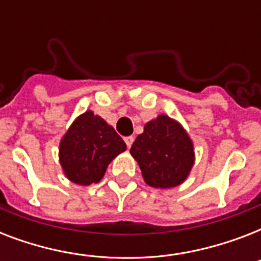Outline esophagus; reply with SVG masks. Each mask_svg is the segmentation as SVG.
Masks as SVG:
<instances>
[{
  "label": "esophagus",
  "instance_id": "34e87169",
  "mask_svg": "<svg viewBox=\"0 0 261 261\" xmlns=\"http://www.w3.org/2000/svg\"><path fill=\"white\" fill-rule=\"evenodd\" d=\"M124 142H126L127 147L130 149L131 145H133V142H134V137H126V138H124Z\"/></svg>",
  "mask_w": 261,
  "mask_h": 261
}]
</instances>
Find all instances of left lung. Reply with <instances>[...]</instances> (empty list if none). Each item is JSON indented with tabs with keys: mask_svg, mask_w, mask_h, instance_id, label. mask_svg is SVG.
Instances as JSON below:
<instances>
[{
	"mask_svg": "<svg viewBox=\"0 0 261 261\" xmlns=\"http://www.w3.org/2000/svg\"><path fill=\"white\" fill-rule=\"evenodd\" d=\"M130 153L138 161L145 182L154 188L180 186L195 161L190 135L168 115H160L145 124Z\"/></svg>",
	"mask_w": 261,
	"mask_h": 261,
	"instance_id": "1",
	"label": "left lung"
}]
</instances>
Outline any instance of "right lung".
<instances>
[{"mask_svg":"<svg viewBox=\"0 0 261 261\" xmlns=\"http://www.w3.org/2000/svg\"><path fill=\"white\" fill-rule=\"evenodd\" d=\"M126 150L114 127L92 111L80 115L59 145V163L70 181L80 186L98 182L108 164Z\"/></svg>","mask_w":261,"mask_h":261,"instance_id":"1","label":"right lung"}]
</instances>
